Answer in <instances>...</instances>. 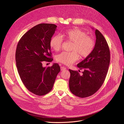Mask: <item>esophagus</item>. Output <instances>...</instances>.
<instances>
[{
	"label": "esophagus",
	"mask_w": 124,
	"mask_h": 124,
	"mask_svg": "<svg viewBox=\"0 0 124 124\" xmlns=\"http://www.w3.org/2000/svg\"><path fill=\"white\" fill-rule=\"evenodd\" d=\"M60 69H61V70H65L66 69V67H64V66H61V68H60Z\"/></svg>",
	"instance_id": "1"
}]
</instances>
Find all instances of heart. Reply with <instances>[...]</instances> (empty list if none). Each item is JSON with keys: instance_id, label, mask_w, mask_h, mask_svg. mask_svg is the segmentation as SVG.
<instances>
[{"instance_id": "heart-1", "label": "heart", "mask_w": 124, "mask_h": 124, "mask_svg": "<svg viewBox=\"0 0 124 124\" xmlns=\"http://www.w3.org/2000/svg\"><path fill=\"white\" fill-rule=\"evenodd\" d=\"M62 38L73 43L71 47L72 52H62L57 55L56 60L66 65H70L76 62L79 58H85L89 56L95 47L94 40L88 36L86 32L75 27L65 30L60 33V36L54 35L49 41L51 49L55 51H59L62 45Z\"/></svg>"}]
</instances>
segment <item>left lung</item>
Wrapping results in <instances>:
<instances>
[{"mask_svg":"<svg viewBox=\"0 0 124 124\" xmlns=\"http://www.w3.org/2000/svg\"><path fill=\"white\" fill-rule=\"evenodd\" d=\"M96 37L94 48L91 54L77 66L84 69L80 76L77 70L69 69L70 90L74 95L86 98L95 94L102 85L110 63V50L102 34L95 30Z\"/></svg>","mask_w":124,"mask_h":124,"instance_id":"left-lung-1","label":"left lung"}]
</instances>
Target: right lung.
Returning a JSON list of instances; mask_svg holds the SVG:
<instances>
[{
	"label": "right lung",
	"instance_id": "right-lung-1",
	"mask_svg": "<svg viewBox=\"0 0 124 124\" xmlns=\"http://www.w3.org/2000/svg\"><path fill=\"white\" fill-rule=\"evenodd\" d=\"M57 26L41 23L26 32L17 44L16 61L21 79L27 89L32 93L43 96L52 89L60 68L57 63L43 67V61L51 62L49 46L51 38Z\"/></svg>",
	"mask_w": 124,
	"mask_h": 124
}]
</instances>
